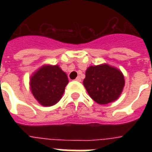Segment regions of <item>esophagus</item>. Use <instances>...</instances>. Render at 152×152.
<instances>
[{
    "label": "esophagus",
    "mask_w": 152,
    "mask_h": 152,
    "mask_svg": "<svg viewBox=\"0 0 152 152\" xmlns=\"http://www.w3.org/2000/svg\"><path fill=\"white\" fill-rule=\"evenodd\" d=\"M75 80L77 81V82H80V81H81V78H80V76H78V77H76Z\"/></svg>",
    "instance_id": "obj_1"
}]
</instances>
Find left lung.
Instances as JSON below:
<instances>
[{
  "mask_svg": "<svg viewBox=\"0 0 152 152\" xmlns=\"http://www.w3.org/2000/svg\"><path fill=\"white\" fill-rule=\"evenodd\" d=\"M85 75L83 86L95 102L105 105L120 97L125 87V77L120 69L104 63L89 66Z\"/></svg>",
  "mask_w": 152,
  "mask_h": 152,
  "instance_id": "obj_1",
  "label": "left lung"
}]
</instances>
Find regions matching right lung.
<instances>
[{
	"mask_svg": "<svg viewBox=\"0 0 152 152\" xmlns=\"http://www.w3.org/2000/svg\"><path fill=\"white\" fill-rule=\"evenodd\" d=\"M69 83L66 73L59 65L46 64L30 77V90L40 105L51 106L58 102Z\"/></svg>",
	"mask_w": 152,
	"mask_h": 152,
	"instance_id": "right-lung-1",
	"label": "right lung"
}]
</instances>
